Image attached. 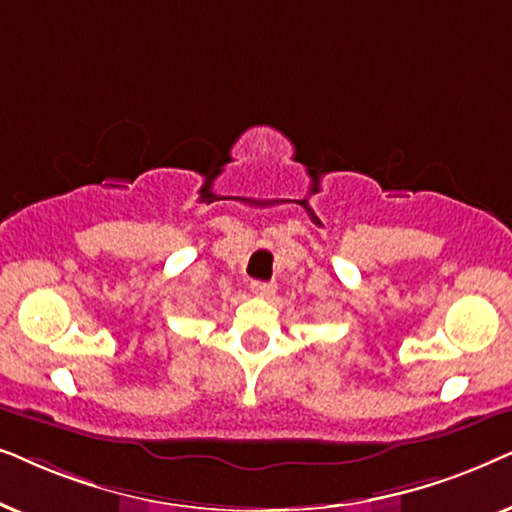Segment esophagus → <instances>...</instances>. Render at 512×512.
<instances>
[{
    "label": "esophagus",
    "instance_id": "34e87169",
    "mask_svg": "<svg viewBox=\"0 0 512 512\" xmlns=\"http://www.w3.org/2000/svg\"><path fill=\"white\" fill-rule=\"evenodd\" d=\"M250 290L255 292L257 297H271L276 292V283H267V281H252Z\"/></svg>",
    "mask_w": 512,
    "mask_h": 512
}]
</instances>
